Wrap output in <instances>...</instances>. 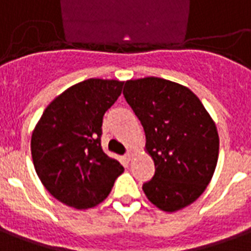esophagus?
<instances>
[{
    "label": "esophagus",
    "instance_id": "34e87169",
    "mask_svg": "<svg viewBox=\"0 0 251 251\" xmlns=\"http://www.w3.org/2000/svg\"><path fill=\"white\" fill-rule=\"evenodd\" d=\"M133 155H135V152H133L132 150H128L127 153H126V159H127V160H131V159L133 158Z\"/></svg>",
    "mask_w": 251,
    "mask_h": 251
}]
</instances>
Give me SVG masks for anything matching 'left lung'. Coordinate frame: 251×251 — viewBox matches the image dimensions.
<instances>
[{"instance_id": "8db88e82", "label": "left lung", "mask_w": 251, "mask_h": 251, "mask_svg": "<svg viewBox=\"0 0 251 251\" xmlns=\"http://www.w3.org/2000/svg\"><path fill=\"white\" fill-rule=\"evenodd\" d=\"M123 95L146 133L155 164L143 184L148 201L174 213L195 202L213 178L219 153L217 126L187 87L159 77L128 80Z\"/></svg>"}]
</instances>
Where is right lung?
<instances>
[{
	"label": "right lung",
	"mask_w": 251,
	"mask_h": 251,
	"mask_svg": "<svg viewBox=\"0 0 251 251\" xmlns=\"http://www.w3.org/2000/svg\"><path fill=\"white\" fill-rule=\"evenodd\" d=\"M123 81L88 78L64 91L45 108L33 129L36 173L49 194L67 206L87 210L107 198L124 168L101 148L103 116Z\"/></svg>",
	"instance_id": "obj_1"
}]
</instances>
